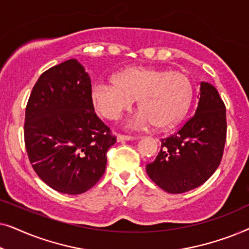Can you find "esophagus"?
<instances>
[{
    "instance_id": "34e87169",
    "label": "esophagus",
    "mask_w": 249,
    "mask_h": 249,
    "mask_svg": "<svg viewBox=\"0 0 249 249\" xmlns=\"http://www.w3.org/2000/svg\"><path fill=\"white\" fill-rule=\"evenodd\" d=\"M134 136H128V135H118L117 141L118 142H125V141H134Z\"/></svg>"
}]
</instances>
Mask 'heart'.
<instances>
[{
  "mask_svg": "<svg viewBox=\"0 0 249 249\" xmlns=\"http://www.w3.org/2000/svg\"><path fill=\"white\" fill-rule=\"evenodd\" d=\"M138 100L142 108L130 121V127L154 124L168 129L178 124L193 100V85L185 73L153 67H134L115 74L113 81H101L91 89V102L98 113L118 120Z\"/></svg>",
  "mask_w": 249,
  "mask_h": 249,
  "instance_id": "obj_1",
  "label": "heart"
}]
</instances>
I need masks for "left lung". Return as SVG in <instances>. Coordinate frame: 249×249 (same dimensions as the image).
I'll use <instances>...</instances> for the list:
<instances>
[{
    "label": "left lung",
    "mask_w": 249,
    "mask_h": 249,
    "mask_svg": "<svg viewBox=\"0 0 249 249\" xmlns=\"http://www.w3.org/2000/svg\"><path fill=\"white\" fill-rule=\"evenodd\" d=\"M195 114L146 165L149 178L165 192L181 194L203 185L220 165L227 138L226 105L216 88L200 83Z\"/></svg>",
    "instance_id": "8db88e82"
}]
</instances>
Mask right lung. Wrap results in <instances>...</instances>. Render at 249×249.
<instances>
[{
  "label": "right lung",
  "mask_w": 249,
  "mask_h": 249,
  "mask_svg": "<svg viewBox=\"0 0 249 249\" xmlns=\"http://www.w3.org/2000/svg\"><path fill=\"white\" fill-rule=\"evenodd\" d=\"M25 145L37 176L56 192L90 189L107 168L117 138L97 117L90 78L76 59L38 78L26 107Z\"/></svg>",
  "instance_id": "right-lung-1"
}]
</instances>
